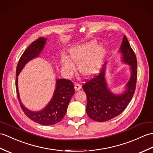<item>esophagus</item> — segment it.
<instances>
[{
    "label": "esophagus",
    "mask_w": 153,
    "mask_h": 153,
    "mask_svg": "<svg viewBox=\"0 0 153 153\" xmlns=\"http://www.w3.org/2000/svg\"><path fill=\"white\" fill-rule=\"evenodd\" d=\"M81 85L78 83H76L75 85H74V88H75L76 91H79L81 88Z\"/></svg>",
    "instance_id": "obj_1"
}]
</instances>
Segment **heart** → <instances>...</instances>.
I'll return each mask as SVG.
<instances>
[{
    "mask_svg": "<svg viewBox=\"0 0 153 153\" xmlns=\"http://www.w3.org/2000/svg\"><path fill=\"white\" fill-rule=\"evenodd\" d=\"M69 57L64 56L61 59L63 69L71 74L75 68L74 62L78 63V70L84 77L94 76L101 68L105 55V49L98 46L97 42L91 41L82 45H77L69 49Z\"/></svg>",
    "mask_w": 153,
    "mask_h": 153,
    "instance_id": "1",
    "label": "heart"
}]
</instances>
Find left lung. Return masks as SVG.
<instances>
[{
    "label": "left lung",
    "mask_w": 153,
    "mask_h": 153,
    "mask_svg": "<svg viewBox=\"0 0 153 153\" xmlns=\"http://www.w3.org/2000/svg\"><path fill=\"white\" fill-rule=\"evenodd\" d=\"M120 51L124 63L130 66L131 76L126 85V91L120 94L112 93L105 81V63L98 75L83 85L87 95L86 112L91 119L105 122L123 112L130 102L136 90L137 70V59L126 36H124Z\"/></svg>",
    "instance_id": "left-lung-1"
}]
</instances>
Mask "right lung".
Here are the masks:
<instances>
[{
  "mask_svg": "<svg viewBox=\"0 0 153 153\" xmlns=\"http://www.w3.org/2000/svg\"><path fill=\"white\" fill-rule=\"evenodd\" d=\"M46 40L47 39L45 38L37 39L28 46L21 55L16 68V87L17 97L25 114L30 119L40 125H53L59 123L66 114L69 102L75 93L72 81L65 79H56L55 90L51 100L43 109L39 111H32L23 105L20 100L17 86V79L21 71L28 61L37 57L40 54Z\"/></svg>",
  "mask_w": 153,
  "mask_h": 153,
  "instance_id": "1",
  "label": "right lung"
}]
</instances>
